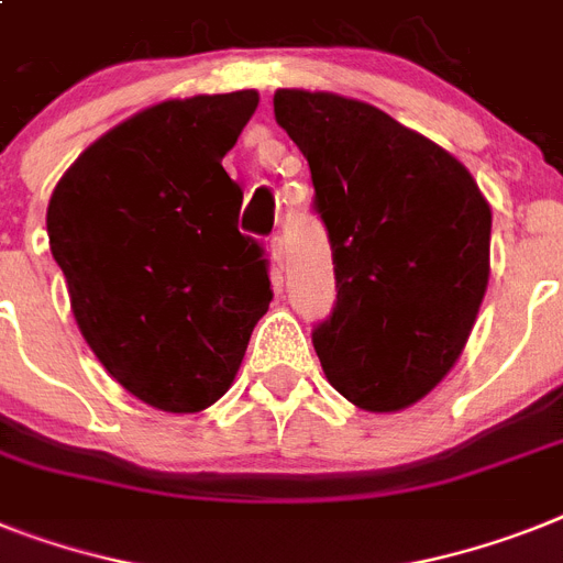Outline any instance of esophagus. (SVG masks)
Instances as JSON below:
<instances>
[{
	"label": "esophagus",
	"mask_w": 563,
	"mask_h": 563,
	"mask_svg": "<svg viewBox=\"0 0 563 563\" xmlns=\"http://www.w3.org/2000/svg\"><path fill=\"white\" fill-rule=\"evenodd\" d=\"M271 258L276 264V271H285V244H282V235H273L271 239Z\"/></svg>",
	"instance_id": "obj_1"
}]
</instances>
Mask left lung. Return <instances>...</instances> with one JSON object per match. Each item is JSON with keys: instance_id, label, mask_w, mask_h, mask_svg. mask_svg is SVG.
Masks as SVG:
<instances>
[{"instance_id": "obj_1", "label": "left lung", "mask_w": 563, "mask_h": 563, "mask_svg": "<svg viewBox=\"0 0 563 563\" xmlns=\"http://www.w3.org/2000/svg\"><path fill=\"white\" fill-rule=\"evenodd\" d=\"M328 227L333 313L313 331L328 383L356 408L415 406L454 368L489 285L492 209L438 143L376 106L278 88Z\"/></svg>"}]
</instances>
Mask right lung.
<instances>
[{
    "label": "right lung",
    "instance_id": "right-lung-1",
    "mask_svg": "<svg viewBox=\"0 0 563 563\" xmlns=\"http://www.w3.org/2000/svg\"><path fill=\"white\" fill-rule=\"evenodd\" d=\"M258 91L137 111L82 152L48 201V241L82 339L125 391L172 415L224 397L273 299L221 166Z\"/></svg>",
    "mask_w": 563,
    "mask_h": 563
}]
</instances>
